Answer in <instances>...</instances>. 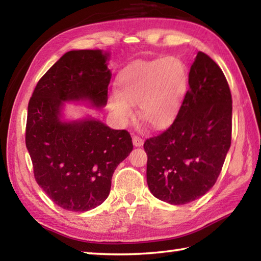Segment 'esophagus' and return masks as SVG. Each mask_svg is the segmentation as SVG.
Instances as JSON below:
<instances>
[{
	"label": "esophagus",
	"instance_id": "obj_1",
	"mask_svg": "<svg viewBox=\"0 0 261 261\" xmlns=\"http://www.w3.org/2000/svg\"><path fill=\"white\" fill-rule=\"evenodd\" d=\"M132 143H134V145L136 147H140V146H143V144H144V140H143V138H140L139 136H134L132 137Z\"/></svg>",
	"mask_w": 261,
	"mask_h": 261
}]
</instances>
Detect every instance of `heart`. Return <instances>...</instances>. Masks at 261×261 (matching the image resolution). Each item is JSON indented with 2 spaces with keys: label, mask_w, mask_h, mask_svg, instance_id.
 Masks as SVG:
<instances>
[{
  "label": "heart",
  "mask_w": 261,
  "mask_h": 261,
  "mask_svg": "<svg viewBox=\"0 0 261 261\" xmlns=\"http://www.w3.org/2000/svg\"><path fill=\"white\" fill-rule=\"evenodd\" d=\"M188 79V69L178 57L136 62L121 73L120 92L110 95V109L121 122H127L134 116L132 105L138 103L140 120L153 127L168 126L183 103Z\"/></svg>",
  "instance_id": "b5f03b06"
}]
</instances>
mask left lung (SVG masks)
<instances>
[{"instance_id":"obj_1","label":"left lung","mask_w":261,"mask_h":261,"mask_svg":"<svg viewBox=\"0 0 261 261\" xmlns=\"http://www.w3.org/2000/svg\"><path fill=\"white\" fill-rule=\"evenodd\" d=\"M232 100L222 70L198 51L189 90L175 121L144 143L147 184L154 197L188 204L215 184L231 144Z\"/></svg>"}]
</instances>
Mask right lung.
<instances>
[{
    "instance_id": "obj_1",
    "label": "right lung",
    "mask_w": 261,
    "mask_h": 261,
    "mask_svg": "<svg viewBox=\"0 0 261 261\" xmlns=\"http://www.w3.org/2000/svg\"><path fill=\"white\" fill-rule=\"evenodd\" d=\"M108 54L71 50L43 74L28 107L25 143L34 178L62 208L86 212L102 204L116 167L134 148L126 130L86 118L62 122L63 101L87 100L103 107L112 73Z\"/></svg>"
}]
</instances>
